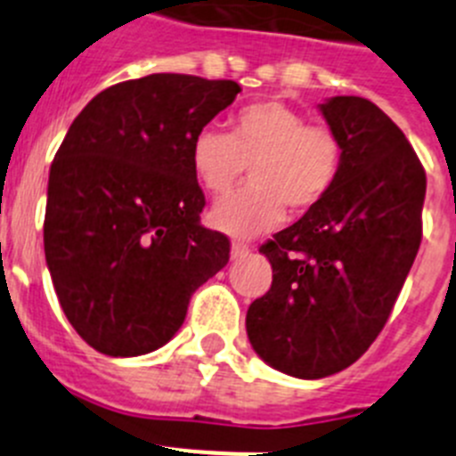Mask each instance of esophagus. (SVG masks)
<instances>
[{
	"instance_id": "1",
	"label": "esophagus",
	"mask_w": 456,
	"mask_h": 456,
	"mask_svg": "<svg viewBox=\"0 0 456 456\" xmlns=\"http://www.w3.org/2000/svg\"><path fill=\"white\" fill-rule=\"evenodd\" d=\"M248 253H251V247H248V244H244V241L235 240L231 244V257H232V260H237V257H247Z\"/></svg>"
}]
</instances>
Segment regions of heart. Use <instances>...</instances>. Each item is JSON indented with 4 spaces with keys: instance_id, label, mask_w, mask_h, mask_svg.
I'll return each mask as SVG.
<instances>
[{
    "instance_id": "1",
    "label": "heart",
    "mask_w": 456,
    "mask_h": 456,
    "mask_svg": "<svg viewBox=\"0 0 456 456\" xmlns=\"http://www.w3.org/2000/svg\"><path fill=\"white\" fill-rule=\"evenodd\" d=\"M342 148L324 125L281 100L241 107L231 118V134L205 127L191 141V168L212 196L231 191L251 173V183L209 209V224L232 237H256L292 215L315 209L340 175Z\"/></svg>"
}]
</instances>
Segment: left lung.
Listing matches in <instances>:
<instances>
[{"mask_svg": "<svg viewBox=\"0 0 456 456\" xmlns=\"http://www.w3.org/2000/svg\"><path fill=\"white\" fill-rule=\"evenodd\" d=\"M320 111L340 141V175L260 247L273 281L247 313L257 356L297 379L349 368L381 333L420 248L427 189L416 151L377 104L336 95Z\"/></svg>", "mask_w": 456, "mask_h": 456, "instance_id": "1", "label": "left lung"}]
</instances>
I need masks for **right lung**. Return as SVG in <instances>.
I'll return each mask as SVG.
<instances>
[{
	"label": "right lung",
	"mask_w": 456,
	"mask_h": 456,
	"mask_svg": "<svg viewBox=\"0 0 456 456\" xmlns=\"http://www.w3.org/2000/svg\"><path fill=\"white\" fill-rule=\"evenodd\" d=\"M231 79L157 72L98 93L56 151L45 260L72 329L100 354L171 340L231 241L200 225L191 141L240 93Z\"/></svg>",
	"instance_id": "obj_1"
}]
</instances>
